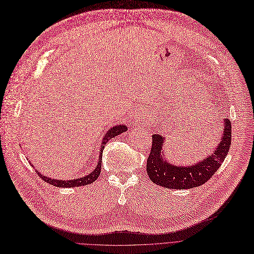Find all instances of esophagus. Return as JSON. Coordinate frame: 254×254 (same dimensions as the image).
Wrapping results in <instances>:
<instances>
[{"mask_svg": "<svg viewBox=\"0 0 254 254\" xmlns=\"http://www.w3.org/2000/svg\"><path fill=\"white\" fill-rule=\"evenodd\" d=\"M135 121H134V126H135V127H139L140 126H144L145 125V123H146V120L145 119H142V118H140L139 116H135V119H134Z\"/></svg>", "mask_w": 254, "mask_h": 254, "instance_id": "esophagus-1", "label": "esophagus"}]
</instances>
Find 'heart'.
Segmentation results:
<instances>
[{"instance_id": "b5f03b06", "label": "heart", "mask_w": 254, "mask_h": 254, "mask_svg": "<svg viewBox=\"0 0 254 254\" xmlns=\"http://www.w3.org/2000/svg\"><path fill=\"white\" fill-rule=\"evenodd\" d=\"M189 119H190V123H192V125H194V126H201V124H202L201 118L195 116L194 114H192Z\"/></svg>"}]
</instances>
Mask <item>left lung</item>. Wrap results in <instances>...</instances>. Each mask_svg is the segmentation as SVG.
Returning <instances> with one entry per match:
<instances>
[{
	"instance_id": "obj_1",
	"label": "left lung",
	"mask_w": 254,
	"mask_h": 254,
	"mask_svg": "<svg viewBox=\"0 0 254 254\" xmlns=\"http://www.w3.org/2000/svg\"><path fill=\"white\" fill-rule=\"evenodd\" d=\"M166 139L162 135H152V145L147 159L146 171L150 181L167 189H192L205 184L221 166L231 144V124L223 120L222 135L217 146L199 162L189 166H176L168 162L164 146Z\"/></svg>"
}]
</instances>
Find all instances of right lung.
<instances>
[{"label": "right lung", "mask_w": 254, "mask_h": 254, "mask_svg": "<svg viewBox=\"0 0 254 254\" xmlns=\"http://www.w3.org/2000/svg\"><path fill=\"white\" fill-rule=\"evenodd\" d=\"M127 130V127L126 125H118L114 126L112 127H110L105 135L103 136L102 139V144L100 148V152H98V161L96 163L95 168L87 175L82 176L80 179H74V180H54L51 178H48V176L42 175L38 170H36L37 174L40 176V179H42L45 182L53 185L54 187H59V188H73V187H81V186H86L89 185L97 180L98 176L101 174L102 170V159H103V150L105 148V144L110 140L112 139L120 134L125 133V131Z\"/></svg>", "instance_id": "1"}]
</instances>
